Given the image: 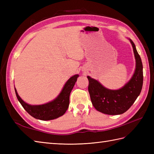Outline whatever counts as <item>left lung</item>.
<instances>
[{
    "mask_svg": "<svg viewBox=\"0 0 154 154\" xmlns=\"http://www.w3.org/2000/svg\"><path fill=\"white\" fill-rule=\"evenodd\" d=\"M131 43L136 60V69L133 75L124 85L117 90L107 89L99 81L87 76L89 80V93L93 106L99 112L117 115L128 110L140 95L143 85V65L135 44Z\"/></svg>",
    "mask_w": 154,
    "mask_h": 154,
    "instance_id": "1",
    "label": "left lung"
}]
</instances>
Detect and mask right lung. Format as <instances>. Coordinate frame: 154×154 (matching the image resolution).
<instances>
[{
	"mask_svg": "<svg viewBox=\"0 0 154 154\" xmlns=\"http://www.w3.org/2000/svg\"><path fill=\"white\" fill-rule=\"evenodd\" d=\"M79 75H75L65 83L60 94L53 100L40 105H32L24 102L18 95L15 89L17 99L23 108L30 115L41 120H54L63 116L66 112L69 104V96Z\"/></svg>",
	"mask_w": 154,
	"mask_h": 154,
	"instance_id": "obj_1",
	"label": "right lung"
}]
</instances>
